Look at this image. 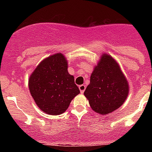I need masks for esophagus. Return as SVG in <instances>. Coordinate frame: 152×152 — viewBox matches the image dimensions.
Wrapping results in <instances>:
<instances>
[{
	"instance_id": "esophagus-1",
	"label": "esophagus",
	"mask_w": 152,
	"mask_h": 152,
	"mask_svg": "<svg viewBox=\"0 0 152 152\" xmlns=\"http://www.w3.org/2000/svg\"><path fill=\"white\" fill-rule=\"evenodd\" d=\"M79 89H80V93H81V94H83L86 89V86L84 85V84H82V85H80L79 86Z\"/></svg>"
}]
</instances>
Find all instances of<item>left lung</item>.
Instances as JSON below:
<instances>
[{
	"mask_svg": "<svg viewBox=\"0 0 152 152\" xmlns=\"http://www.w3.org/2000/svg\"><path fill=\"white\" fill-rule=\"evenodd\" d=\"M129 84L112 56L103 54L84 91L94 112L105 115L121 107L129 94Z\"/></svg>",
	"mask_w": 152,
	"mask_h": 152,
	"instance_id": "8db88e82",
	"label": "left lung"
}]
</instances>
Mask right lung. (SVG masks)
I'll use <instances>...</instances> for the list:
<instances>
[{
    "mask_svg": "<svg viewBox=\"0 0 152 152\" xmlns=\"http://www.w3.org/2000/svg\"><path fill=\"white\" fill-rule=\"evenodd\" d=\"M29 89L39 108L55 116L65 112L80 93L61 53L52 55L38 64L29 77Z\"/></svg>",
    "mask_w": 152,
    "mask_h": 152,
    "instance_id": "right-lung-1",
    "label": "right lung"
}]
</instances>
